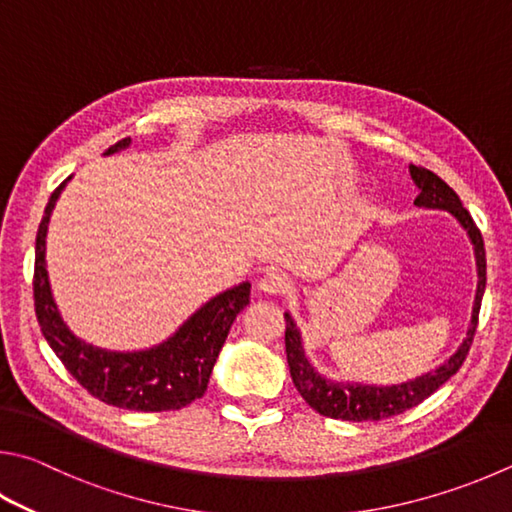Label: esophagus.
Masks as SVG:
<instances>
[{"label": "esophagus", "instance_id": "1", "mask_svg": "<svg viewBox=\"0 0 512 512\" xmlns=\"http://www.w3.org/2000/svg\"><path fill=\"white\" fill-rule=\"evenodd\" d=\"M259 291L266 295H282L288 291V280L282 273L268 271L262 280H259Z\"/></svg>", "mask_w": 512, "mask_h": 512}]
</instances>
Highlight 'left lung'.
I'll return each instance as SVG.
<instances>
[{"instance_id":"left-lung-1","label":"left lung","mask_w":512,"mask_h":512,"mask_svg":"<svg viewBox=\"0 0 512 512\" xmlns=\"http://www.w3.org/2000/svg\"><path fill=\"white\" fill-rule=\"evenodd\" d=\"M410 174L414 183L418 185V190H421V194L414 199L416 206L432 208V210H448L450 215L457 217L459 224L468 230L472 246H475L479 284H477V297H475V309H472L468 338L463 340V345L457 349V353L445 360L441 367H436L434 371H430V374L410 380V383L389 385V387L331 383V380L320 376L318 371L311 367V362L306 360L300 331H297L291 315L284 313L286 360H288V369H291L293 385L297 387V392H300L304 401L322 416L340 418V421H380V418H389V416L412 410V407L423 403L427 396H432L436 389H439L443 383H448V380L457 374L459 367L463 365V360L468 356L472 338H475V331L479 324L481 297H483V291H486V248H483V237L475 221H472L470 212L463 208L457 192H454L448 183L439 179L434 172L418 165H410Z\"/></svg>"}]
</instances>
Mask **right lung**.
Returning a JSON list of instances; mask_svg holds the SVG:
<instances>
[{
  "mask_svg": "<svg viewBox=\"0 0 512 512\" xmlns=\"http://www.w3.org/2000/svg\"><path fill=\"white\" fill-rule=\"evenodd\" d=\"M129 143H132L129 138H123L105 154L125 150ZM69 179L53 190L35 239L33 297L42 336L69 374L98 401L134 412L181 410L206 394L212 367L224 347L232 322L250 302V284L244 282L212 297L159 347L145 351H107L87 345L85 340L73 336L60 318L51 295L44 257L51 212Z\"/></svg>",
  "mask_w": 512,
  "mask_h": 512,
  "instance_id": "1",
  "label": "right lung"
}]
</instances>
